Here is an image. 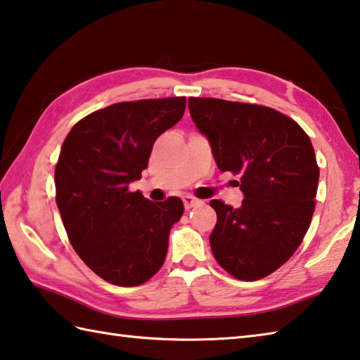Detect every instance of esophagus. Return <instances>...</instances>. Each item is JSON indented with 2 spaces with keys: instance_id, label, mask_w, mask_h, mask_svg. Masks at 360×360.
Returning a JSON list of instances; mask_svg holds the SVG:
<instances>
[{
  "instance_id": "obj_1",
  "label": "esophagus",
  "mask_w": 360,
  "mask_h": 360,
  "mask_svg": "<svg viewBox=\"0 0 360 360\" xmlns=\"http://www.w3.org/2000/svg\"><path fill=\"white\" fill-rule=\"evenodd\" d=\"M182 201H184V207H186V209H192L193 206H197L198 202H200L197 198L191 197V195H186V197L182 198Z\"/></svg>"
}]
</instances>
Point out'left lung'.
I'll return each mask as SVG.
<instances>
[{"instance_id":"left-lung-1","label":"left lung","mask_w":360,"mask_h":360,"mask_svg":"<svg viewBox=\"0 0 360 360\" xmlns=\"http://www.w3.org/2000/svg\"><path fill=\"white\" fill-rule=\"evenodd\" d=\"M192 121L206 136L220 172L240 176L239 207L211 205L209 236L217 263L245 282L277 271L309 230L319 179L311 141L276 110L211 97L188 99Z\"/></svg>"}]
</instances>
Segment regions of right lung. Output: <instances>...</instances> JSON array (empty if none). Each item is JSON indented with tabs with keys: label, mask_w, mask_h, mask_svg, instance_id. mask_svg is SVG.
Wrapping results in <instances>:
<instances>
[{
	"label": "right lung",
	"mask_w": 360,
	"mask_h": 360,
	"mask_svg": "<svg viewBox=\"0 0 360 360\" xmlns=\"http://www.w3.org/2000/svg\"><path fill=\"white\" fill-rule=\"evenodd\" d=\"M184 110L186 97L113 103L78 121L63 143L55 168L63 225L78 257L108 283L139 286L165 261L184 205L149 201L129 184Z\"/></svg>",
	"instance_id": "add662e5"
}]
</instances>
